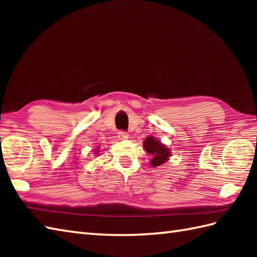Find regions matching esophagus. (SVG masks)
Masks as SVG:
<instances>
[{"instance_id":"34e87169","label":"esophagus","mask_w":257,"mask_h":257,"mask_svg":"<svg viewBox=\"0 0 257 257\" xmlns=\"http://www.w3.org/2000/svg\"><path fill=\"white\" fill-rule=\"evenodd\" d=\"M117 135H118V139H119V140H125V139H128V134L125 133V132H121V130H120V132L117 133Z\"/></svg>"}]
</instances>
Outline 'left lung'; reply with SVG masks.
<instances>
[{
  "mask_svg": "<svg viewBox=\"0 0 257 257\" xmlns=\"http://www.w3.org/2000/svg\"><path fill=\"white\" fill-rule=\"evenodd\" d=\"M145 150L152 156L150 165L152 167H159L162 163L169 160L170 157V150L167 148V146L163 145L160 141H158L155 137H147L144 141Z\"/></svg>",
  "mask_w": 257,
  "mask_h": 257,
  "instance_id": "obj_1",
  "label": "left lung"
}]
</instances>
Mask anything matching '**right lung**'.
<instances>
[{
    "label": "right lung",
    "instance_id": "obj_1",
    "mask_svg": "<svg viewBox=\"0 0 257 257\" xmlns=\"http://www.w3.org/2000/svg\"><path fill=\"white\" fill-rule=\"evenodd\" d=\"M97 150H98V149H97Z\"/></svg>",
    "mask_w": 257,
    "mask_h": 257
}]
</instances>
